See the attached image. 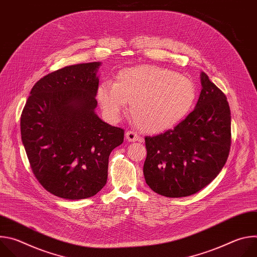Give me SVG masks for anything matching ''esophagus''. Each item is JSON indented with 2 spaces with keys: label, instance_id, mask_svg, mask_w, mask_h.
<instances>
[{
  "label": "esophagus",
  "instance_id": "34e87169",
  "mask_svg": "<svg viewBox=\"0 0 257 257\" xmlns=\"http://www.w3.org/2000/svg\"><path fill=\"white\" fill-rule=\"evenodd\" d=\"M125 136H126V139H127L128 141H130V142H134V141L138 140V138H139L138 134L135 133L134 131H127L126 134H125Z\"/></svg>",
  "mask_w": 257,
  "mask_h": 257
}]
</instances>
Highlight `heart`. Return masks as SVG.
Instances as JSON below:
<instances>
[{
    "label": "heart",
    "instance_id": "b5f03b06",
    "mask_svg": "<svg viewBox=\"0 0 257 257\" xmlns=\"http://www.w3.org/2000/svg\"><path fill=\"white\" fill-rule=\"evenodd\" d=\"M97 99L107 118L115 120L131 103L134 123L144 132L161 133L184 119L192 109L197 90L189 78L156 65L121 70L115 83H101Z\"/></svg>",
    "mask_w": 257,
    "mask_h": 257
}]
</instances>
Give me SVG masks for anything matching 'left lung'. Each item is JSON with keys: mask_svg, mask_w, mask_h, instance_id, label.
Listing matches in <instances>:
<instances>
[{"mask_svg": "<svg viewBox=\"0 0 257 257\" xmlns=\"http://www.w3.org/2000/svg\"><path fill=\"white\" fill-rule=\"evenodd\" d=\"M195 108L176 127L145 137V182L167 197L192 195L219 174L231 149V111L225 93L201 72Z\"/></svg>", "mask_w": 257, "mask_h": 257, "instance_id": "1", "label": "left lung"}]
</instances>
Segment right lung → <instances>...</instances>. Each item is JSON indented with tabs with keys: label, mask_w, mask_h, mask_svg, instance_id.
<instances>
[{
	"label": "right lung",
	"mask_w": 257,
	"mask_h": 257,
	"mask_svg": "<svg viewBox=\"0 0 257 257\" xmlns=\"http://www.w3.org/2000/svg\"><path fill=\"white\" fill-rule=\"evenodd\" d=\"M99 62L67 66L36 82L23 107L21 139L36 180L55 196L76 200L105 185L108 157L124 129L94 112Z\"/></svg>",
	"instance_id": "obj_1"
}]
</instances>
